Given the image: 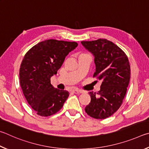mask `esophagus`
<instances>
[{
	"label": "esophagus",
	"instance_id": "obj_1",
	"mask_svg": "<svg viewBox=\"0 0 149 149\" xmlns=\"http://www.w3.org/2000/svg\"><path fill=\"white\" fill-rule=\"evenodd\" d=\"M72 92L74 93H76V94H80V93H83L84 92L81 90H73Z\"/></svg>",
	"mask_w": 149,
	"mask_h": 149
}]
</instances>
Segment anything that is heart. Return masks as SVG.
Here are the masks:
<instances>
[{"label": "heart", "instance_id": "obj_1", "mask_svg": "<svg viewBox=\"0 0 149 149\" xmlns=\"http://www.w3.org/2000/svg\"><path fill=\"white\" fill-rule=\"evenodd\" d=\"M81 55H85V54H81Z\"/></svg>", "mask_w": 149, "mask_h": 149}]
</instances>
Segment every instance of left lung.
<instances>
[{
	"label": "left lung",
	"instance_id": "8db88e82",
	"mask_svg": "<svg viewBox=\"0 0 149 149\" xmlns=\"http://www.w3.org/2000/svg\"><path fill=\"white\" fill-rule=\"evenodd\" d=\"M81 44L94 57L93 77L102 81L99 97L89 92L91 101L85 111L92 118L105 119L118 110L126 95L130 79L128 59L118 46L107 39L82 41Z\"/></svg>",
	"mask_w": 149,
	"mask_h": 149
}]
</instances>
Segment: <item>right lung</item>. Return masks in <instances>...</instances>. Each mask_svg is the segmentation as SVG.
Masks as SVG:
<instances>
[{
	"instance_id": "1",
	"label": "right lung",
	"mask_w": 149,
	"mask_h": 149,
	"mask_svg": "<svg viewBox=\"0 0 149 149\" xmlns=\"http://www.w3.org/2000/svg\"><path fill=\"white\" fill-rule=\"evenodd\" d=\"M78 46L75 42L46 40L36 44L25 55L19 69L23 95L38 115L49 116L57 113L69 95L51 84L69 52Z\"/></svg>"
}]
</instances>
